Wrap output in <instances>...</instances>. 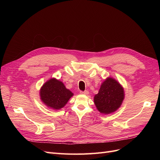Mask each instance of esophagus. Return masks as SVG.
I'll list each match as a JSON object with an SVG mask.
<instances>
[{
	"instance_id": "obj_1",
	"label": "esophagus",
	"mask_w": 160,
	"mask_h": 160,
	"mask_svg": "<svg viewBox=\"0 0 160 160\" xmlns=\"http://www.w3.org/2000/svg\"><path fill=\"white\" fill-rule=\"evenodd\" d=\"M80 93L81 94H83V95H89V91H80Z\"/></svg>"
}]
</instances>
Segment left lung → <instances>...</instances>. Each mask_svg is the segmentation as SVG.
Returning <instances> with one entry per match:
<instances>
[{
    "label": "left lung",
    "mask_w": 160,
    "mask_h": 160,
    "mask_svg": "<svg viewBox=\"0 0 160 160\" xmlns=\"http://www.w3.org/2000/svg\"><path fill=\"white\" fill-rule=\"evenodd\" d=\"M124 89L113 77H108L101 85L98 94L94 96L95 107L101 113L110 114L117 111L125 98Z\"/></svg>",
    "instance_id": "8db88e82"
}]
</instances>
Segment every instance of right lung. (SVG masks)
<instances>
[{"label":"right lung","mask_w":160,"mask_h":160,"mask_svg":"<svg viewBox=\"0 0 160 160\" xmlns=\"http://www.w3.org/2000/svg\"><path fill=\"white\" fill-rule=\"evenodd\" d=\"M73 93L56 78L47 81L40 89V99L47 108L59 110L67 103Z\"/></svg>","instance_id":"right-lung-1"}]
</instances>
